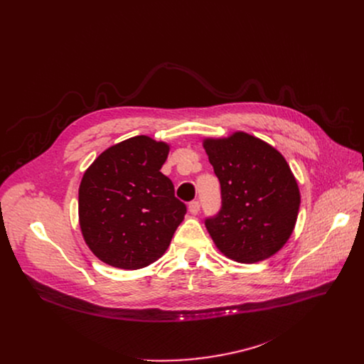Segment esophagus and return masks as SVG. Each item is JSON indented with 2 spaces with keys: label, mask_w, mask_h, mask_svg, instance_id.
Segmentation results:
<instances>
[{
  "label": "esophagus",
  "mask_w": 364,
  "mask_h": 364,
  "mask_svg": "<svg viewBox=\"0 0 364 364\" xmlns=\"http://www.w3.org/2000/svg\"><path fill=\"white\" fill-rule=\"evenodd\" d=\"M188 212H190L191 215H197V213L200 212V203H198L197 200H194V201H191V203L188 204Z\"/></svg>",
  "instance_id": "1"
}]
</instances>
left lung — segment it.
I'll return each mask as SVG.
<instances>
[{
  "instance_id": "8db88e82",
  "label": "left lung",
  "mask_w": 364,
  "mask_h": 364,
  "mask_svg": "<svg viewBox=\"0 0 364 364\" xmlns=\"http://www.w3.org/2000/svg\"><path fill=\"white\" fill-rule=\"evenodd\" d=\"M203 146L222 188V209L205 219L207 232L229 259L265 261L296 223L301 194L289 164L272 145L242 131L204 138Z\"/></svg>"
}]
</instances>
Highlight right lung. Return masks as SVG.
Here are the masks:
<instances>
[{
    "label": "right lung",
    "mask_w": 364,
    "mask_h": 364,
    "mask_svg": "<svg viewBox=\"0 0 364 364\" xmlns=\"http://www.w3.org/2000/svg\"><path fill=\"white\" fill-rule=\"evenodd\" d=\"M170 144L138 135L103 151L79 186V225L89 249L119 269L160 259L187 212L160 170Z\"/></svg>",
    "instance_id": "obj_1"
}]
</instances>
